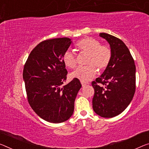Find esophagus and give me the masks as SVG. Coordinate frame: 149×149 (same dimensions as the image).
Masks as SVG:
<instances>
[{
    "mask_svg": "<svg viewBox=\"0 0 149 149\" xmlns=\"http://www.w3.org/2000/svg\"><path fill=\"white\" fill-rule=\"evenodd\" d=\"M86 82H82V81H81V84H82V86H86Z\"/></svg>",
    "mask_w": 149,
    "mask_h": 149,
    "instance_id": "34e87169",
    "label": "esophagus"
}]
</instances>
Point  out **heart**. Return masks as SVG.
<instances>
[{"instance_id":"heart-1","label":"heart","mask_w":149,"mask_h":149,"mask_svg":"<svg viewBox=\"0 0 149 149\" xmlns=\"http://www.w3.org/2000/svg\"><path fill=\"white\" fill-rule=\"evenodd\" d=\"M78 50L81 52L88 53L86 63L88 65L77 68L71 73V77L82 82H87L92 79L99 71L104 70L111 60V49L95 38L86 37L79 40L76 44ZM63 61L66 67L74 68L77 66V58L74 52L67 51L63 56Z\"/></svg>"}]
</instances>
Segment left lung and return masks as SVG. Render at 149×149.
Masks as SVG:
<instances>
[{
	"mask_svg": "<svg viewBox=\"0 0 149 149\" xmlns=\"http://www.w3.org/2000/svg\"><path fill=\"white\" fill-rule=\"evenodd\" d=\"M99 36L109 43L112 57L103 73L92 82L95 89L93 108L98 115L112 118L123 113L132 100L136 88V67L122 40L104 33Z\"/></svg>",
	"mask_w": 149,
	"mask_h": 149,
	"instance_id": "obj_1",
	"label": "left lung"
}]
</instances>
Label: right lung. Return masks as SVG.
<instances>
[{"instance_id":"1","label":"right lung","mask_w":149,"mask_h":149,"mask_svg":"<svg viewBox=\"0 0 149 149\" xmlns=\"http://www.w3.org/2000/svg\"><path fill=\"white\" fill-rule=\"evenodd\" d=\"M71 43L66 37L42 41L31 52L24 67L22 77L30 106L50 123L65 122L72 115L82 86L77 79L63 86L68 73L63 56Z\"/></svg>"}]
</instances>
